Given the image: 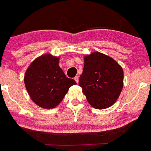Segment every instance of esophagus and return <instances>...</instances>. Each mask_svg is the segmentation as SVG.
<instances>
[{
  "mask_svg": "<svg viewBox=\"0 0 151 151\" xmlns=\"http://www.w3.org/2000/svg\"><path fill=\"white\" fill-rule=\"evenodd\" d=\"M74 80H75L76 83H78V82H79V77H77V76H76V77H74Z\"/></svg>",
  "mask_w": 151,
  "mask_h": 151,
  "instance_id": "34e87169",
  "label": "esophagus"
}]
</instances>
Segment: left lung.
<instances>
[{"mask_svg": "<svg viewBox=\"0 0 151 151\" xmlns=\"http://www.w3.org/2000/svg\"><path fill=\"white\" fill-rule=\"evenodd\" d=\"M79 86L92 107L108 108L117 101L123 88L124 71L115 60L95 52L84 57Z\"/></svg>", "mask_w": 151, "mask_h": 151, "instance_id": "8db88e82", "label": "left lung"}]
</instances>
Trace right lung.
Wrapping results in <instances>:
<instances>
[{"instance_id": "obj_1", "label": "right lung", "mask_w": 151, "mask_h": 151, "mask_svg": "<svg viewBox=\"0 0 151 151\" xmlns=\"http://www.w3.org/2000/svg\"><path fill=\"white\" fill-rule=\"evenodd\" d=\"M59 57L50 54L39 56L29 65L24 75L27 91L40 107L52 109L63 100L69 88L77 84L68 78L59 66Z\"/></svg>"}]
</instances>
